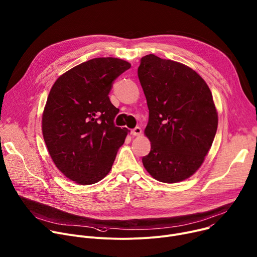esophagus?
Returning <instances> with one entry per match:
<instances>
[{
    "instance_id": "1",
    "label": "esophagus",
    "mask_w": 257,
    "mask_h": 257,
    "mask_svg": "<svg viewBox=\"0 0 257 257\" xmlns=\"http://www.w3.org/2000/svg\"><path fill=\"white\" fill-rule=\"evenodd\" d=\"M132 135L135 136V137L141 136V135H142V130H141V127L137 126V127H135L134 130H132Z\"/></svg>"
}]
</instances>
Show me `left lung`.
I'll use <instances>...</instances> for the list:
<instances>
[{
  "mask_svg": "<svg viewBox=\"0 0 257 257\" xmlns=\"http://www.w3.org/2000/svg\"><path fill=\"white\" fill-rule=\"evenodd\" d=\"M138 76L149 109L145 135L151 151L143 165L159 182H182L202 165L214 140L212 94L195 70L153 54L142 57Z\"/></svg>",
  "mask_w": 257,
  "mask_h": 257,
  "instance_id": "1",
  "label": "left lung"
}]
</instances>
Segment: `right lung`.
<instances>
[{
  "instance_id": "obj_1",
  "label": "right lung",
  "mask_w": 257,
  "mask_h": 257,
  "mask_svg": "<svg viewBox=\"0 0 257 257\" xmlns=\"http://www.w3.org/2000/svg\"><path fill=\"white\" fill-rule=\"evenodd\" d=\"M131 64L95 58L57 78L49 93L42 131L49 154L60 172L79 185L104 179L130 132L114 125L119 109L109 99L112 82Z\"/></svg>"
}]
</instances>
